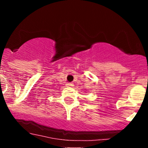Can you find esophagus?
I'll use <instances>...</instances> for the list:
<instances>
[{
  "mask_svg": "<svg viewBox=\"0 0 148 148\" xmlns=\"http://www.w3.org/2000/svg\"><path fill=\"white\" fill-rule=\"evenodd\" d=\"M66 86H69V87H71V86H73V84H72V83H67V84H66Z\"/></svg>",
  "mask_w": 148,
  "mask_h": 148,
  "instance_id": "esophagus-1",
  "label": "esophagus"
}]
</instances>
